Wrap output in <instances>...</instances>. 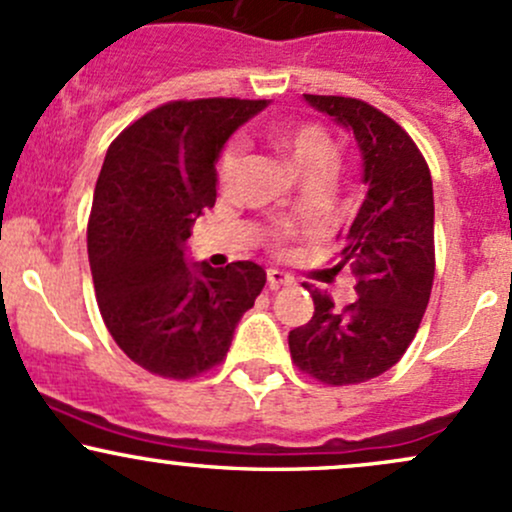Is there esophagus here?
<instances>
[{
	"label": "esophagus",
	"instance_id": "1",
	"mask_svg": "<svg viewBox=\"0 0 512 512\" xmlns=\"http://www.w3.org/2000/svg\"><path fill=\"white\" fill-rule=\"evenodd\" d=\"M291 284H294V279H291L289 274L279 272V269H267V286L272 291L282 289V286H291Z\"/></svg>",
	"mask_w": 512,
	"mask_h": 512
}]
</instances>
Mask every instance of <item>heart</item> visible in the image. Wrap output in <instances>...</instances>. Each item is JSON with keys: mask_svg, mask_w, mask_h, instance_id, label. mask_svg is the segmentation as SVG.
Returning <instances> with one entry per match:
<instances>
[{"mask_svg": "<svg viewBox=\"0 0 512 512\" xmlns=\"http://www.w3.org/2000/svg\"><path fill=\"white\" fill-rule=\"evenodd\" d=\"M272 140L303 179H323L333 167V143L313 123H284L272 128ZM243 165V145L228 143L216 165L218 187L230 189Z\"/></svg>", "mask_w": 512, "mask_h": 512, "instance_id": "obj_1", "label": "heart"}]
</instances>
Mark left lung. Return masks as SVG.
<instances>
[{"instance_id": "8db88e82", "label": "left lung", "mask_w": 512, "mask_h": 512, "mask_svg": "<svg viewBox=\"0 0 512 512\" xmlns=\"http://www.w3.org/2000/svg\"><path fill=\"white\" fill-rule=\"evenodd\" d=\"M303 99L357 140L364 192L338 233L340 262L355 274L357 301L338 311L311 291L313 318L289 333L301 372L330 386L359 384L391 369L408 350L435 277L432 179L415 143L389 116L350 97Z\"/></svg>"}]
</instances>
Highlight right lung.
<instances>
[{
	"label": "right lung",
	"mask_w": 512,
	"mask_h": 512,
	"mask_svg": "<svg viewBox=\"0 0 512 512\" xmlns=\"http://www.w3.org/2000/svg\"><path fill=\"white\" fill-rule=\"evenodd\" d=\"M267 99L170 101L111 143L94 189L87 252L99 311L133 362L192 379L226 357L267 282L255 262L187 260L196 218L216 204L223 145Z\"/></svg>",
	"instance_id": "1"
}]
</instances>
